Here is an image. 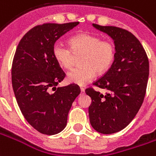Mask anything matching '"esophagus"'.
Returning <instances> with one entry per match:
<instances>
[{
	"instance_id": "obj_1",
	"label": "esophagus",
	"mask_w": 156,
	"mask_h": 156,
	"mask_svg": "<svg viewBox=\"0 0 156 156\" xmlns=\"http://www.w3.org/2000/svg\"><path fill=\"white\" fill-rule=\"evenodd\" d=\"M80 90H81V93H83V92H84V88L80 87Z\"/></svg>"
}]
</instances>
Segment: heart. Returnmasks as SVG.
I'll return each mask as SVG.
<instances>
[{
  "mask_svg": "<svg viewBox=\"0 0 156 156\" xmlns=\"http://www.w3.org/2000/svg\"><path fill=\"white\" fill-rule=\"evenodd\" d=\"M70 48L56 43L52 48V55L61 67L68 69L72 65L73 54H82L79 67L71 69L67 74V81L83 85L94 77L109 70L115 59L116 48L108 40H101L98 35L83 33L72 37Z\"/></svg>",
  "mask_w": 156,
  "mask_h": 156,
  "instance_id": "obj_1",
  "label": "heart"
}]
</instances>
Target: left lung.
Listing matches in <instances>:
<instances>
[{
    "label": "left lung",
    "instance_id": "8db88e82",
    "mask_svg": "<svg viewBox=\"0 0 156 156\" xmlns=\"http://www.w3.org/2000/svg\"><path fill=\"white\" fill-rule=\"evenodd\" d=\"M93 27L114 40L116 55L111 68L94 83L107 93L85 90L92 100L89 122L98 133L112 134L127 127L142 105L149 78V60L141 43L132 33L113 26Z\"/></svg>",
    "mask_w": 156,
    "mask_h": 156
}]
</instances>
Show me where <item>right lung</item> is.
Returning <instances> with one entry per match:
<instances>
[{
	"label": "right lung",
	"instance_id": "right-lung-1",
	"mask_svg": "<svg viewBox=\"0 0 156 156\" xmlns=\"http://www.w3.org/2000/svg\"><path fill=\"white\" fill-rule=\"evenodd\" d=\"M78 23L38 25L22 38L14 55L12 83L17 105L27 122L44 134H56L66 127L80 94L75 83L56 88L66 74L52 55L55 41Z\"/></svg>",
	"mask_w": 156,
	"mask_h": 156
}]
</instances>
